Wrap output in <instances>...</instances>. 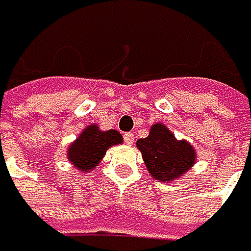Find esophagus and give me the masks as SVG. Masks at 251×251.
<instances>
[{
  "instance_id": "esophagus-1",
  "label": "esophagus",
  "mask_w": 251,
  "mask_h": 251,
  "mask_svg": "<svg viewBox=\"0 0 251 251\" xmlns=\"http://www.w3.org/2000/svg\"><path fill=\"white\" fill-rule=\"evenodd\" d=\"M123 137H125V142H126V145L134 144V134H132V132H126V134H125Z\"/></svg>"
}]
</instances>
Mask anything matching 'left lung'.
Masks as SVG:
<instances>
[{"label": "left lung", "mask_w": 251, "mask_h": 251, "mask_svg": "<svg viewBox=\"0 0 251 251\" xmlns=\"http://www.w3.org/2000/svg\"><path fill=\"white\" fill-rule=\"evenodd\" d=\"M148 173L159 183H175L191 170L197 161L195 147L186 139L178 140L164 123L151 125L148 137L139 139Z\"/></svg>", "instance_id": "8db88e82"}]
</instances>
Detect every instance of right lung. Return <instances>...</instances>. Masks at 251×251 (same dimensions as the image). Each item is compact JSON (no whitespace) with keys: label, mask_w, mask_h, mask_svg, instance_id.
<instances>
[{"label":"right lung","mask_w":251,"mask_h":251,"mask_svg":"<svg viewBox=\"0 0 251 251\" xmlns=\"http://www.w3.org/2000/svg\"><path fill=\"white\" fill-rule=\"evenodd\" d=\"M120 144L123 137L117 129L103 131L98 125H87L67 147V159L76 170L89 173L95 170L109 148Z\"/></svg>","instance_id":"obj_1"}]
</instances>
